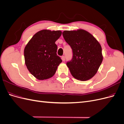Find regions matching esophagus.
Wrapping results in <instances>:
<instances>
[{
	"label": "esophagus",
	"instance_id": "obj_1",
	"mask_svg": "<svg viewBox=\"0 0 124 124\" xmlns=\"http://www.w3.org/2000/svg\"><path fill=\"white\" fill-rule=\"evenodd\" d=\"M62 61H65V56H62Z\"/></svg>",
	"mask_w": 124,
	"mask_h": 124
}]
</instances>
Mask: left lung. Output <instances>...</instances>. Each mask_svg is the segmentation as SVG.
Here are the masks:
<instances>
[{"label":"left lung","instance_id":"left-lung-1","mask_svg":"<svg viewBox=\"0 0 124 124\" xmlns=\"http://www.w3.org/2000/svg\"><path fill=\"white\" fill-rule=\"evenodd\" d=\"M62 36L72 48V59L66 63L72 76L82 81L93 78L103 59L99 43L91 33L83 29L63 31Z\"/></svg>","mask_w":124,"mask_h":124}]
</instances>
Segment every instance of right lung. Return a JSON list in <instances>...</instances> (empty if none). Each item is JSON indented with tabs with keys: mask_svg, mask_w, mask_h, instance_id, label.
Returning <instances> with one entry per match:
<instances>
[{
	"mask_svg": "<svg viewBox=\"0 0 124 124\" xmlns=\"http://www.w3.org/2000/svg\"><path fill=\"white\" fill-rule=\"evenodd\" d=\"M62 35L60 31L42 30L37 32L24 49L26 67L37 79L46 80L53 77L62 60L57 55L55 44Z\"/></svg>",
	"mask_w": 124,
	"mask_h": 124,
	"instance_id": "1",
	"label": "right lung"
}]
</instances>
